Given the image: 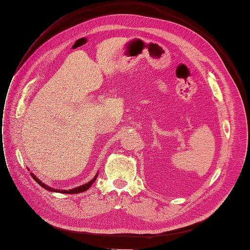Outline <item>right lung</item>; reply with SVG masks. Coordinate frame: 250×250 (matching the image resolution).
<instances>
[{"mask_svg": "<svg viewBox=\"0 0 250 250\" xmlns=\"http://www.w3.org/2000/svg\"><path fill=\"white\" fill-rule=\"evenodd\" d=\"M31 175H32V177L34 178V180H35L37 183H39L40 186H41L43 188H45L46 190L54 191V192H61V193H71V195H72V193H79V192H82V191H85V190H87V189L91 187V184L96 181V179H97V177H98V175H99V174L97 173V174H96V176H95L94 178H92L89 182H87V183H85V184H83V186H80V187H78V188L69 189V190H66V189H55V188H49L48 186H46L45 183H43L41 180H39L38 178H37L33 173H31Z\"/></svg>", "mask_w": 250, "mask_h": 250, "instance_id": "1", "label": "right lung"}]
</instances>
